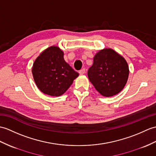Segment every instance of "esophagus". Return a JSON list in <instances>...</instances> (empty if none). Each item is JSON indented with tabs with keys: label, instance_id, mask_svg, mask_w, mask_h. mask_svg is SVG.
<instances>
[{
	"label": "esophagus",
	"instance_id": "obj_1",
	"mask_svg": "<svg viewBox=\"0 0 156 156\" xmlns=\"http://www.w3.org/2000/svg\"><path fill=\"white\" fill-rule=\"evenodd\" d=\"M85 69L84 68H82V69H81L79 71V73H80V74H84V73H85Z\"/></svg>",
	"mask_w": 156,
	"mask_h": 156
}]
</instances>
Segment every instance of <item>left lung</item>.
I'll list each match as a JSON object with an SVG mask.
<instances>
[{
    "label": "left lung",
    "mask_w": 156,
    "mask_h": 156,
    "mask_svg": "<svg viewBox=\"0 0 156 156\" xmlns=\"http://www.w3.org/2000/svg\"><path fill=\"white\" fill-rule=\"evenodd\" d=\"M129 68L126 60L110 48L98 52L88 71L90 81L98 92L106 97L120 92L127 82Z\"/></svg>",
    "instance_id": "1"
}]
</instances>
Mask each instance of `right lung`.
<instances>
[{
  "instance_id": "add662e5",
  "label": "right lung",
  "mask_w": 156,
  "mask_h": 156,
  "mask_svg": "<svg viewBox=\"0 0 156 156\" xmlns=\"http://www.w3.org/2000/svg\"><path fill=\"white\" fill-rule=\"evenodd\" d=\"M32 72L39 90L52 96L63 94L78 76L65 62L63 52L57 46L49 47L40 54Z\"/></svg>"
}]
</instances>
